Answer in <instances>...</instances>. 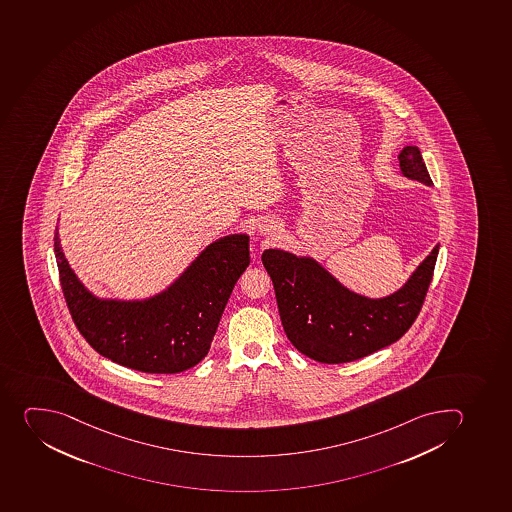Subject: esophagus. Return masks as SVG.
I'll return each instance as SVG.
<instances>
[{
  "label": "esophagus",
  "mask_w": 512,
  "mask_h": 512,
  "mask_svg": "<svg viewBox=\"0 0 512 512\" xmlns=\"http://www.w3.org/2000/svg\"><path fill=\"white\" fill-rule=\"evenodd\" d=\"M277 229L278 226L275 222H265L262 226V234H272V232H275Z\"/></svg>",
  "instance_id": "esophagus-1"
}]
</instances>
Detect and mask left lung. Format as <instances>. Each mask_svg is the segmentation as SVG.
I'll use <instances>...</instances> for the list:
<instances>
[{
  "instance_id": "8db88e82",
  "label": "left lung",
  "mask_w": 512,
  "mask_h": 512,
  "mask_svg": "<svg viewBox=\"0 0 512 512\" xmlns=\"http://www.w3.org/2000/svg\"><path fill=\"white\" fill-rule=\"evenodd\" d=\"M399 161L404 176L432 186L417 146H405ZM438 249L435 245L400 290L376 300L347 290L311 257L268 249L262 262L291 344L315 361L343 364L390 346L407 333L422 310Z\"/></svg>"
}]
</instances>
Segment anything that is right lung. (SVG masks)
<instances>
[{
    "label": "right lung",
    "instance_id": "obj_1",
    "mask_svg": "<svg viewBox=\"0 0 512 512\" xmlns=\"http://www.w3.org/2000/svg\"><path fill=\"white\" fill-rule=\"evenodd\" d=\"M54 252L67 308L100 356L148 374L188 371L207 356L230 293L249 267V235L207 245L186 272L148 300H100L72 272L59 232Z\"/></svg>",
    "mask_w": 512,
    "mask_h": 512
}]
</instances>
